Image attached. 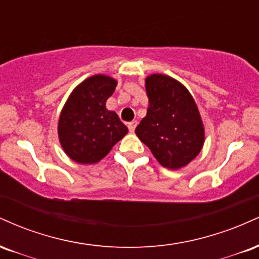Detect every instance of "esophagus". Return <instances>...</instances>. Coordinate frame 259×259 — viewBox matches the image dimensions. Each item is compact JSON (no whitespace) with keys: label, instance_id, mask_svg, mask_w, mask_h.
<instances>
[{"label":"esophagus","instance_id":"1","mask_svg":"<svg viewBox=\"0 0 259 259\" xmlns=\"http://www.w3.org/2000/svg\"><path fill=\"white\" fill-rule=\"evenodd\" d=\"M136 125H138V121H136V120H134V121H132V123L127 124V127H129V132H130V133L135 132Z\"/></svg>","mask_w":259,"mask_h":259}]
</instances>
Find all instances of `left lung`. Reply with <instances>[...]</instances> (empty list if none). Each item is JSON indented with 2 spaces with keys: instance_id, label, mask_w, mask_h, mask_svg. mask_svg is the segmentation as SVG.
Segmentation results:
<instances>
[{
  "instance_id": "left-lung-1",
  "label": "left lung",
  "mask_w": 259,
  "mask_h": 259,
  "mask_svg": "<svg viewBox=\"0 0 259 259\" xmlns=\"http://www.w3.org/2000/svg\"><path fill=\"white\" fill-rule=\"evenodd\" d=\"M147 114L135 133L164 168L180 169L201 152L204 126L194 97L181 82L164 74L145 80Z\"/></svg>"
}]
</instances>
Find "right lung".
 Returning a JSON list of instances; mask_svg holds the SVG:
<instances>
[{
  "label": "right lung",
  "mask_w": 259,
  "mask_h": 259,
  "mask_svg": "<svg viewBox=\"0 0 259 259\" xmlns=\"http://www.w3.org/2000/svg\"><path fill=\"white\" fill-rule=\"evenodd\" d=\"M117 80L103 74L80 82L68 97L58 120V139L63 151L80 164H95L127 134L115 112L106 102Z\"/></svg>",
  "instance_id": "obj_1"
}]
</instances>
